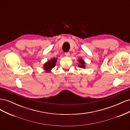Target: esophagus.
I'll return each mask as SVG.
<instances>
[{
	"label": "esophagus",
	"instance_id": "obj_1",
	"mask_svg": "<svg viewBox=\"0 0 130 130\" xmlns=\"http://www.w3.org/2000/svg\"><path fill=\"white\" fill-rule=\"evenodd\" d=\"M65 55L67 56H69L70 55V53L69 52H67L65 53Z\"/></svg>",
	"mask_w": 130,
	"mask_h": 130
}]
</instances>
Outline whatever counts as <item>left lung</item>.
<instances>
[{"label":"left lung","mask_w":130,"mask_h":130,"mask_svg":"<svg viewBox=\"0 0 130 130\" xmlns=\"http://www.w3.org/2000/svg\"><path fill=\"white\" fill-rule=\"evenodd\" d=\"M78 62H79V64H78V67H79L80 68H82L83 69H85L86 68V66H85V61L82 60V58H80L78 60Z\"/></svg>","instance_id":"1"}]
</instances>
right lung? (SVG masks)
Masks as SVG:
<instances>
[{
  "mask_svg": "<svg viewBox=\"0 0 130 130\" xmlns=\"http://www.w3.org/2000/svg\"><path fill=\"white\" fill-rule=\"evenodd\" d=\"M57 62V58H54L50 60L48 62H46L43 66L44 67V69L46 71V72H50L55 66L56 65V63Z\"/></svg>",
  "mask_w": 130,
  "mask_h": 130,
  "instance_id": "1",
  "label": "right lung"
}]
</instances>
